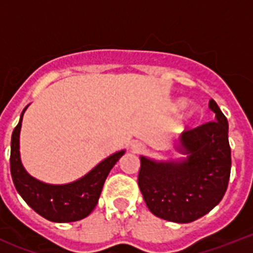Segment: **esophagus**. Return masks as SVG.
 <instances>
[{
  "instance_id": "1",
  "label": "esophagus",
  "mask_w": 253,
  "mask_h": 253,
  "mask_svg": "<svg viewBox=\"0 0 253 253\" xmlns=\"http://www.w3.org/2000/svg\"><path fill=\"white\" fill-rule=\"evenodd\" d=\"M132 151L136 152V154H140V152L144 151V146L140 144V143H134V144H132Z\"/></svg>"
}]
</instances>
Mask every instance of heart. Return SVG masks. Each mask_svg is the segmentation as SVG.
I'll use <instances>...</instances> for the list:
<instances>
[{
	"instance_id": "b5f03b06",
	"label": "heart",
	"mask_w": 253,
	"mask_h": 253,
	"mask_svg": "<svg viewBox=\"0 0 253 253\" xmlns=\"http://www.w3.org/2000/svg\"><path fill=\"white\" fill-rule=\"evenodd\" d=\"M185 103H186V101H184V99H180V101H177L176 102V107L177 109H181V107H184L185 106ZM194 114V111H190V113H189V115H193Z\"/></svg>"
}]
</instances>
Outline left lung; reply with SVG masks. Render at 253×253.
<instances>
[{
    "label": "left lung",
    "mask_w": 253,
    "mask_h": 253,
    "mask_svg": "<svg viewBox=\"0 0 253 253\" xmlns=\"http://www.w3.org/2000/svg\"><path fill=\"white\" fill-rule=\"evenodd\" d=\"M215 121L181 134L182 160L155 162L140 158L138 185L147 208L162 219L189 223L208 214L223 198L231 173L227 118L214 99Z\"/></svg>",
    "instance_id": "8db88e82"
}]
</instances>
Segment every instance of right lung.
<instances>
[{"label": "right lung", "mask_w": 253, "mask_h": 253, "mask_svg": "<svg viewBox=\"0 0 253 253\" xmlns=\"http://www.w3.org/2000/svg\"><path fill=\"white\" fill-rule=\"evenodd\" d=\"M27 106L25 107V110ZM21 119L11 135V151H10V172L14 186L25 202L51 222H75L87 216L93 211L101 196V190L107 174L115 163L122 158L125 151L111 155L83 178L64 185L44 184L34 178L26 172L19 156V132L22 126Z\"/></svg>", "instance_id": "obj_1"}]
</instances>
